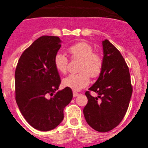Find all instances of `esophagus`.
<instances>
[{
	"instance_id": "1",
	"label": "esophagus",
	"mask_w": 148,
	"mask_h": 148,
	"mask_svg": "<svg viewBox=\"0 0 148 148\" xmlns=\"http://www.w3.org/2000/svg\"><path fill=\"white\" fill-rule=\"evenodd\" d=\"M73 97H76V96H78V95H79V94H78V92H75V91H73Z\"/></svg>"
}]
</instances>
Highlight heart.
<instances>
[{"label": "heart", "mask_w": 148, "mask_h": 148, "mask_svg": "<svg viewBox=\"0 0 148 148\" xmlns=\"http://www.w3.org/2000/svg\"><path fill=\"white\" fill-rule=\"evenodd\" d=\"M72 58L81 60L78 70L82 73L71 74L62 80L64 87L78 91L90 84V75L96 78L100 75L102 70V59L96 53H93V49L86 42H78L69 47L67 49ZM67 58L62 53H57L55 56V67L59 73H65L67 69Z\"/></svg>", "instance_id": "heart-1"}]
</instances>
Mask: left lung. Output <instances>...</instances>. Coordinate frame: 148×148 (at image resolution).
<instances>
[{
  "mask_svg": "<svg viewBox=\"0 0 148 148\" xmlns=\"http://www.w3.org/2000/svg\"><path fill=\"white\" fill-rule=\"evenodd\" d=\"M103 66L99 78L89 88L97 97L85 92L88 101L83 110L86 121L104 133L119 125L127 110L133 87L129 68L119 51L108 40L102 41Z\"/></svg>",
  "mask_w": 148,
  "mask_h": 148,
  "instance_id": "left-lung-1",
  "label": "left lung"
}]
</instances>
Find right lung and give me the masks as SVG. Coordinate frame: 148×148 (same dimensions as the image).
Instances as JSON below:
<instances>
[{
	"mask_svg": "<svg viewBox=\"0 0 148 148\" xmlns=\"http://www.w3.org/2000/svg\"><path fill=\"white\" fill-rule=\"evenodd\" d=\"M61 43L57 36H41L22 53L15 70L17 104L27 122L40 131L59 125L64 109L73 99L69 87L56 92L61 79L54 58Z\"/></svg>",
	"mask_w": 148,
	"mask_h": 148,
	"instance_id": "right-lung-1",
	"label": "right lung"
}]
</instances>
